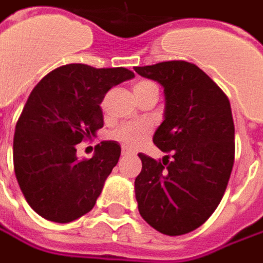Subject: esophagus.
I'll return each instance as SVG.
<instances>
[{
    "label": "esophagus",
    "instance_id": "esophagus-1",
    "mask_svg": "<svg viewBox=\"0 0 263 263\" xmlns=\"http://www.w3.org/2000/svg\"><path fill=\"white\" fill-rule=\"evenodd\" d=\"M129 154H132L131 151L129 149H126V148H122V156L125 157V156H129Z\"/></svg>",
    "mask_w": 263,
    "mask_h": 263
}]
</instances>
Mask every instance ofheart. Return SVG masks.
<instances>
[{
    "label": "heart",
    "instance_id": "obj_1",
    "mask_svg": "<svg viewBox=\"0 0 263 263\" xmlns=\"http://www.w3.org/2000/svg\"><path fill=\"white\" fill-rule=\"evenodd\" d=\"M151 91L159 93L157 84L154 81L141 80V81L134 84V93L137 96V99L141 97V96L148 95ZM147 135H148V128L144 126V125H138V123H125V125H121L118 129H115L112 132V138L119 141L126 148L138 147L141 142L147 138Z\"/></svg>",
    "mask_w": 263,
    "mask_h": 263
}]
</instances>
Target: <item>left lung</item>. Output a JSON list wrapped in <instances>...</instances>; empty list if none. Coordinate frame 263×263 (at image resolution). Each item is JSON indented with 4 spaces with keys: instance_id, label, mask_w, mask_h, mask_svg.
Instances as JSON below:
<instances>
[{
    "instance_id": "1",
    "label": "left lung",
    "mask_w": 263,
    "mask_h": 263,
    "mask_svg": "<svg viewBox=\"0 0 263 263\" xmlns=\"http://www.w3.org/2000/svg\"><path fill=\"white\" fill-rule=\"evenodd\" d=\"M135 71L164 87V121L153 141L167 154L163 161L138 154V211L160 233L182 236L202 226L226 192L234 163L230 102L202 69L186 61Z\"/></svg>"
}]
</instances>
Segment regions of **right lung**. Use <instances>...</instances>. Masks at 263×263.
Masks as SVG:
<instances>
[{"label":"right lung","instance_id":"obj_1","mask_svg":"<svg viewBox=\"0 0 263 263\" xmlns=\"http://www.w3.org/2000/svg\"><path fill=\"white\" fill-rule=\"evenodd\" d=\"M129 69L68 64L50 71L32 90L13 141L14 172L27 204L41 217L69 222L93 210L121 145L103 141L91 159H77V144L103 126L100 104Z\"/></svg>","mask_w":263,"mask_h":263}]
</instances>
